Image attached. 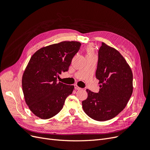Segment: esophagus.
Masks as SVG:
<instances>
[{
    "instance_id": "obj_1",
    "label": "esophagus",
    "mask_w": 150,
    "mask_h": 150,
    "mask_svg": "<svg viewBox=\"0 0 150 150\" xmlns=\"http://www.w3.org/2000/svg\"><path fill=\"white\" fill-rule=\"evenodd\" d=\"M74 88H75V89H76V90H79V89H81V88H79V86L77 85V84H74Z\"/></svg>"
}]
</instances>
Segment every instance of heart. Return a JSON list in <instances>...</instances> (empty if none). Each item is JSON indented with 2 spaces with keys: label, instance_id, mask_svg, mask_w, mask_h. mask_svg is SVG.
Returning a JSON list of instances; mask_svg holds the SVG:
<instances>
[{
  "label": "heart",
  "instance_id": "heart-1",
  "mask_svg": "<svg viewBox=\"0 0 150 150\" xmlns=\"http://www.w3.org/2000/svg\"><path fill=\"white\" fill-rule=\"evenodd\" d=\"M88 52H89V54H93V47L92 46H89L88 47Z\"/></svg>",
  "mask_w": 150,
  "mask_h": 150
}]
</instances>
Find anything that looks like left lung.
Instances as JSON below:
<instances>
[{
	"instance_id": "8db88e82",
	"label": "left lung",
	"mask_w": 150,
	"mask_h": 150,
	"mask_svg": "<svg viewBox=\"0 0 150 150\" xmlns=\"http://www.w3.org/2000/svg\"><path fill=\"white\" fill-rule=\"evenodd\" d=\"M96 78L98 93L86 89L88 98L82 101L83 109L91 118L110 120L126 107L133 93V72L118 51L102 42L99 49Z\"/></svg>"
}]
</instances>
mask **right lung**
<instances>
[{
	"mask_svg": "<svg viewBox=\"0 0 150 150\" xmlns=\"http://www.w3.org/2000/svg\"><path fill=\"white\" fill-rule=\"evenodd\" d=\"M81 45L63 41L40 48L31 57L22 75V86L25 101L35 116L47 120L62 109L74 86L58 83L57 78L69 69Z\"/></svg>",
	"mask_w": 150,
	"mask_h": 150,
	"instance_id": "add662e5",
	"label": "right lung"
}]
</instances>
